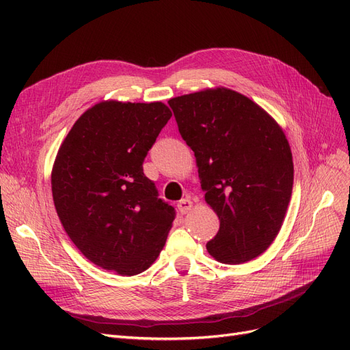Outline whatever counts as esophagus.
I'll list each match as a JSON object with an SVG mask.
<instances>
[{"label":"esophagus","mask_w":350,"mask_h":350,"mask_svg":"<svg viewBox=\"0 0 350 350\" xmlns=\"http://www.w3.org/2000/svg\"><path fill=\"white\" fill-rule=\"evenodd\" d=\"M191 208H193V201L189 200V198H183V200L178 203V210L181 211L183 215H187L188 211L191 210Z\"/></svg>","instance_id":"esophagus-1"}]
</instances>
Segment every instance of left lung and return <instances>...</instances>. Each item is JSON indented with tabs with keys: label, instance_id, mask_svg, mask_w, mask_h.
<instances>
[{
	"label": "left lung",
	"instance_id": "obj_1",
	"mask_svg": "<svg viewBox=\"0 0 350 350\" xmlns=\"http://www.w3.org/2000/svg\"><path fill=\"white\" fill-rule=\"evenodd\" d=\"M194 152L206 203L220 220L206 243L225 264L261 256L278 237L293 187V162L282 126L256 102L226 88L167 100Z\"/></svg>",
	"mask_w": 350,
	"mask_h": 350
}]
</instances>
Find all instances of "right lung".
<instances>
[{"instance_id":"right-lung-1","label":"right lung","mask_w":350,"mask_h":350,"mask_svg":"<svg viewBox=\"0 0 350 350\" xmlns=\"http://www.w3.org/2000/svg\"><path fill=\"white\" fill-rule=\"evenodd\" d=\"M171 116L162 102L103 100L59 146L51 174L55 210L74 245L103 270L134 276L165 247L175 210L157 198L143 162Z\"/></svg>"}]
</instances>
